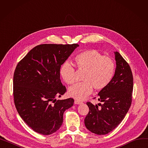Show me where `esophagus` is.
Here are the masks:
<instances>
[{
    "label": "esophagus",
    "mask_w": 148,
    "mask_h": 148,
    "mask_svg": "<svg viewBox=\"0 0 148 148\" xmlns=\"http://www.w3.org/2000/svg\"><path fill=\"white\" fill-rule=\"evenodd\" d=\"M74 103L75 104H81L82 103V102L80 101H78V100H75L74 101Z\"/></svg>",
    "instance_id": "34e87169"
}]
</instances>
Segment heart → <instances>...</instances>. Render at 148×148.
<instances>
[{
	"label": "heart",
	"mask_w": 148,
	"mask_h": 148,
	"mask_svg": "<svg viewBox=\"0 0 148 148\" xmlns=\"http://www.w3.org/2000/svg\"><path fill=\"white\" fill-rule=\"evenodd\" d=\"M77 66L84 70L82 83H76L70 87L69 95L79 100H83L93 91L101 90L111 82L114 73L115 65L113 60L109 57L103 56L97 50H88L80 52L75 57ZM60 75L68 84L75 81V68L69 61H65L62 65Z\"/></svg>",
	"instance_id": "b5f03b06"
}]
</instances>
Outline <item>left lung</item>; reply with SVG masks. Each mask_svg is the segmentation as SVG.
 Returning <instances> with one entry per match:
<instances>
[{
	"instance_id": "left-lung-1",
	"label": "left lung",
	"mask_w": 148,
	"mask_h": 148,
	"mask_svg": "<svg viewBox=\"0 0 148 148\" xmlns=\"http://www.w3.org/2000/svg\"><path fill=\"white\" fill-rule=\"evenodd\" d=\"M116 68L110 84L98 93L103 104L87 102L89 113L85 126L92 133L104 135L118 126L125 118L132 101L133 77L129 64L118 51L114 52Z\"/></svg>"
}]
</instances>
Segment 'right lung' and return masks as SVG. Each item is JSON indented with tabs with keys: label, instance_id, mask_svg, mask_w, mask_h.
<instances>
[{
	"label": "right lung",
	"instance_id": "add662e5",
	"mask_svg": "<svg viewBox=\"0 0 148 148\" xmlns=\"http://www.w3.org/2000/svg\"><path fill=\"white\" fill-rule=\"evenodd\" d=\"M77 44L38 45L18 63L13 77V95L22 119L38 133L50 135L63 123L73 98L56 100L66 91L60 79L61 65Z\"/></svg>",
	"mask_w": 148,
	"mask_h": 148
}]
</instances>
